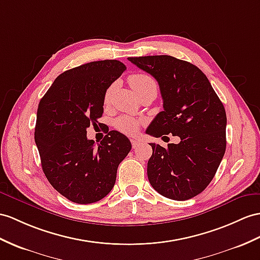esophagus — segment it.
Wrapping results in <instances>:
<instances>
[{
    "label": "esophagus",
    "instance_id": "obj_1",
    "mask_svg": "<svg viewBox=\"0 0 260 260\" xmlns=\"http://www.w3.org/2000/svg\"><path fill=\"white\" fill-rule=\"evenodd\" d=\"M131 144H132V148L137 149V148L139 147V145L141 144V142L139 141V140H136V139H132V140H131Z\"/></svg>",
    "mask_w": 260,
    "mask_h": 260
}]
</instances>
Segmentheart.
Listing matches in <instances>:
<instances>
[{
    "instance_id": "b5f03b06",
    "label": "heart",
    "mask_w": 260,
    "mask_h": 260,
    "mask_svg": "<svg viewBox=\"0 0 260 260\" xmlns=\"http://www.w3.org/2000/svg\"><path fill=\"white\" fill-rule=\"evenodd\" d=\"M129 84L132 89L136 91L137 94H140L145 91H157V85L156 81L153 77H151L148 74H134L129 76L128 78ZM112 91V86L107 89L105 93V101L107 103L110 99ZM115 126L119 130L123 132L125 135H135L139 130L140 122L137 119L132 118L130 116H121L115 120Z\"/></svg>"
}]
</instances>
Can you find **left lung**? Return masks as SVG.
Returning <instances> with one entry per match:
<instances>
[{
  "instance_id": "obj_1",
  "label": "left lung",
  "mask_w": 260,
  "mask_h": 260,
  "mask_svg": "<svg viewBox=\"0 0 260 260\" xmlns=\"http://www.w3.org/2000/svg\"><path fill=\"white\" fill-rule=\"evenodd\" d=\"M156 79L163 111L147 134L181 141L168 148L150 143L148 179L157 193L185 201L202 193L213 180L226 150V112L211 82L199 67L169 55L129 57Z\"/></svg>"
}]
</instances>
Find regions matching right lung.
I'll use <instances>...</instances> for the list:
<instances>
[{
	"mask_svg": "<svg viewBox=\"0 0 260 260\" xmlns=\"http://www.w3.org/2000/svg\"><path fill=\"white\" fill-rule=\"evenodd\" d=\"M125 68L121 61L106 59L69 69L40 101L35 143L44 174L74 203H94L109 194L119 164L131 150L129 139L115 130L98 147L87 139V128L103 117L107 89Z\"/></svg>",
	"mask_w": 260,
	"mask_h": 260,
	"instance_id": "add662e5",
	"label": "right lung"
}]
</instances>
